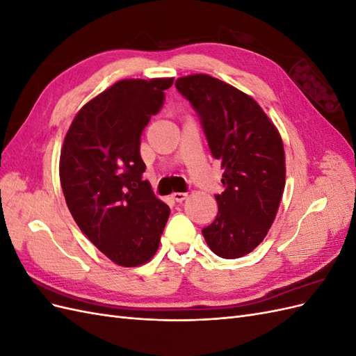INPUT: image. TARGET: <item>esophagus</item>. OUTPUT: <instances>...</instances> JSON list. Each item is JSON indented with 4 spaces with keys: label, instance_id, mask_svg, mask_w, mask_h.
<instances>
[{
    "label": "esophagus",
    "instance_id": "34e87169",
    "mask_svg": "<svg viewBox=\"0 0 356 356\" xmlns=\"http://www.w3.org/2000/svg\"><path fill=\"white\" fill-rule=\"evenodd\" d=\"M172 199H174L175 202L186 200L187 199V193H174V195H172Z\"/></svg>",
    "mask_w": 356,
    "mask_h": 356
}]
</instances>
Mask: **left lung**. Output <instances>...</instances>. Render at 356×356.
<instances>
[{
    "label": "left lung",
    "instance_id": "left-lung-1",
    "mask_svg": "<svg viewBox=\"0 0 356 356\" xmlns=\"http://www.w3.org/2000/svg\"><path fill=\"white\" fill-rule=\"evenodd\" d=\"M196 111L213 159L221 161L217 218L202 230L213 254L241 258L263 242L285 187L284 144L251 96L207 74L175 81Z\"/></svg>",
    "mask_w": 356,
    "mask_h": 356
}]
</instances>
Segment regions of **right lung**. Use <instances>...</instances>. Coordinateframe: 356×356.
<instances>
[{"instance_id": "right-lung-1", "label": "right lung", "mask_w": 356, "mask_h": 356, "mask_svg": "<svg viewBox=\"0 0 356 356\" xmlns=\"http://www.w3.org/2000/svg\"><path fill=\"white\" fill-rule=\"evenodd\" d=\"M172 83L117 81L75 115L60 152V186L72 218L101 252L123 267L153 258L170 213L143 178L139 147Z\"/></svg>"}]
</instances>
